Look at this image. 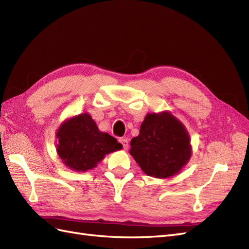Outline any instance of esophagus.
Instances as JSON below:
<instances>
[{
	"label": "esophagus",
	"mask_w": 249,
	"mask_h": 249,
	"mask_svg": "<svg viewBox=\"0 0 249 249\" xmlns=\"http://www.w3.org/2000/svg\"><path fill=\"white\" fill-rule=\"evenodd\" d=\"M119 142L122 143L123 147H124V149H126L127 147H129V140H127V138H120V139H119Z\"/></svg>",
	"instance_id": "esophagus-1"
}]
</instances>
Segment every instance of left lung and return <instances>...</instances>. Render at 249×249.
<instances>
[{"mask_svg": "<svg viewBox=\"0 0 249 249\" xmlns=\"http://www.w3.org/2000/svg\"><path fill=\"white\" fill-rule=\"evenodd\" d=\"M190 137L184 124L171 113H148L130 154L147 176L165 178L177 175L191 158Z\"/></svg>", "mask_w": 249, "mask_h": 249, "instance_id": "1", "label": "left lung"}]
</instances>
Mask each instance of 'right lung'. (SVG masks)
I'll list each match as a JSON object with an SVG mask.
<instances>
[{
  "mask_svg": "<svg viewBox=\"0 0 249 249\" xmlns=\"http://www.w3.org/2000/svg\"><path fill=\"white\" fill-rule=\"evenodd\" d=\"M56 136L60 159L70 169L79 172L96 167L105 156L123 148L114 137L100 132L88 113L66 120L60 125Z\"/></svg>",
  "mask_w": 249,
  "mask_h": 249,
  "instance_id": "1",
  "label": "right lung"
}]
</instances>
